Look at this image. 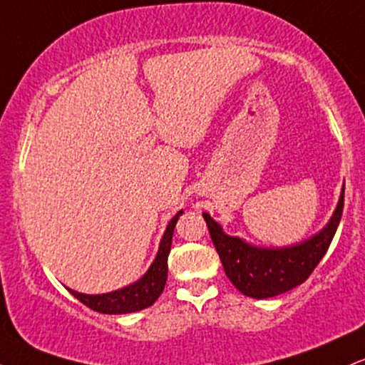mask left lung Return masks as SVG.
I'll list each match as a JSON object with an SVG mask.
<instances>
[{
	"label": "left lung",
	"mask_w": 365,
	"mask_h": 365,
	"mask_svg": "<svg viewBox=\"0 0 365 365\" xmlns=\"http://www.w3.org/2000/svg\"><path fill=\"white\" fill-rule=\"evenodd\" d=\"M345 185L333 217L317 235L283 249H257L240 238L223 233L221 226L204 212L209 235L223 262L225 273L244 295L269 299L302 284L328 252L343 212Z\"/></svg>",
	"instance_id": "1"
}]
</instances>
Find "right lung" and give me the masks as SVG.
I'll use <instances>...</instances> for the list:
<instances>
[{"instance_id": "1", "label": "right lung", "mask_w": 365, "mask_h": 365, "mask_svg": "<svg viewBox=\"0 0 365 365\" xmlns=\"http://www.w3.org/2000/svg\"><path fill=\"white\" fill-rule=\"evenodd\" d=\"M180 215H182V211H178L168 226H166V232L163 235L161 244H159L156 259H154L149 271L142 276L139 282L128 284V287L121 288V290L103 293V295H86V293H78L70 290V288L68 292L72 293L75 299L81 300L83 305L101 314H128L142 311V309L153 305L163 290H165L166 278H168V255L171 249V238H173V230Z\"/></svg>"}]
</instances>
